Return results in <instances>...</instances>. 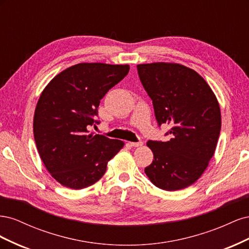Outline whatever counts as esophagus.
Masks as SVG:
<instances>
[{"label":"esophagus","mask_w":249,"mask_h":249,"mask_svg":"<svg viewBox=\"0 0 249 249\" xmlns=\"http://www.w3.org/2000/svg\"><path fill=\"white\" fill-rule=\"evenodd\" d=\"M130 144L133 147H139L143 144V142H130Z\"/></svg>","instance_id":"1"}]
</instances>
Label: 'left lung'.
Segmentation results:
<instances>
[{"label": "left lung", "instance_id": "left-lung-1", "mask_svg": "<svg viewBox=\"0 0 249 249\" xmlns=\"http://www.w3.org/2000/svg\"><path fill=\"white\" fill-rule=\"evenodd\" d=\"M137 70L158 124L171 125L169 141H147L154 160L144 172L160 189H184L201 177L214 156L221 129L219 103L206 80L185 65L154 62Z\"/></svg>", "mask_w": 249, "mask_h": 249}]
</instances>
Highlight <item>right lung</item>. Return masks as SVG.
<instances>
[{
	"mask_svg": "<svg viewBox=\"0 0 249 249\" xmlns=\"http://www.w3.org/2000/svg\"><path fill=\"white\" fill-rule=\"evenodd\" d=\"M129 71V64L79 63L42 90L33 118L34 139L42 163L59 184L74 190L93 185L124 147V141L88 129L101 100Z\"/></svg>",
	"mask_w": 249,
	"mask_h": 249,
	"instance_id": "right-lung-1",
	"label": "right lung"
}]
</instances>
